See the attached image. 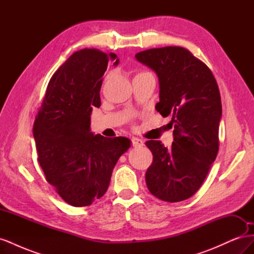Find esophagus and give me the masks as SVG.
Returning a JSON list of instances; mask_svg holds the SVG:
<instances>
[{
  "label": "esophagus",
  "instance_id": "1",
  "mask_svg": "<svg viewBox=\"0 0 254 254\" xmlns=\"http://www.w3.org/2000/svg\"><path fill=\"white\" fill-rule=\"evenodd\" d=\"M131 144H132L133 147H142V146L144 145L143 141L141 139H137V137H132Z\"/></svg>",
  "mask_w": 254,
  "mask_h": 254
}]
</instances>
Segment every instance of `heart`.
Here are the masks:
<instances>
[{
  "mask_svg": "<svg viewBox=\"0 0 254 254\" xmlns=\"http://www.w3.org/2000/svg\"><path fill=\"white\" fill-rule=\"evenodd\" d=\"M141 73H145V72H141ZM141 73H139V74H141Z\"/></svg>",
  "mask_w": 254,
  "mask_h": 254,
  "instance_id": "obj_1",
  "label": "heart"
}]
</instances>
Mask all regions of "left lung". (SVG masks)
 <instances>
[{
    "label": "left lung",
    "mask_w": 254,
    "mask_h": 254,
    "mask_svg": "<svg viewBox=\"0 0 254 254\" xmlns=\"http://www.w3.org/2000/svg\"><path fill=\"white\" fill-rule=\"evenodd\" d=\"M135 58L157 73L160 102L156 110L164 118L170 115L174 127L171 147L160 141L145 143L153 157L146 184L161 200H186L202 186L218 153V84L206 64L181 47L146 50Z\"/></svg>",
    "instance_id": "8db88e82"
}]
</instances>
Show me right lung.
I'll list each match as a JSON object with an SVG mask.
<instances>
[{
	"label": "right lung",
	"mask_w": 254,
	"mask_h": 254,
	"mask_svg": "<svg viewBox=\"0 0 254 254\" xmlns=\"http://www.w3.org/2000/svg\"><path fill=\"white\" fill-rule=\"evenodd\" d=\"M114 53L75 52L53 74L36 115L33 133L38 162L47 181L73 206H87L104 196L119 158L130 147L124 136L90 131L92 109L101 106L99 91Z\"/></svg>",
	"instance_id": "obj_1"
}]
</instances>
